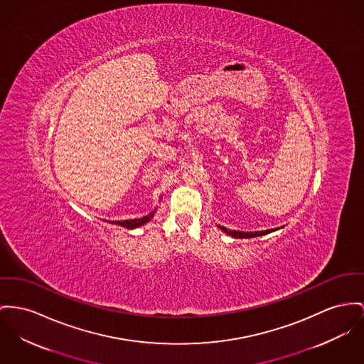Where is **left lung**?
<instances>
[{"instance_id": "obj_1", "label": "left lung", "mask_w": 364, "mask_h": 364, "mask_svg": "<svg viewBox=\"0 0 364 364\" xmlns=\"http://www.w3.org/2000/svg\"><path fill=\"white\" fill-rule=\"evenodd\" d=\"M220 230H223L226 235L236 237V239H251V237H258V236H264L270 232H274V229H269V230H262V232H237V230H229L223 226H218ZM279 229V228H277Z\"/></svg>"}]
</instances>
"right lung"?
Wrapping results in <instances>:
<instances>
[{"label": "right lung", "mask_w": 364, "mask_h": 364, "mask_svg": "<svg viewBox=\"0 0 364 364\" xmlns=\"http://www.w3.org/2000/svg\"><path fill=\"white\" fill-rule=\"evenodd\" d=\"M153 215H154V211H151L149 215H146L144 218L128 219V220H114V222H112V223L120 225V226L127 228V229H135V228H138V226L145 225L146 222H149L150 219L153 218Z\"/></svg>", "instance_id": "add662e5"}]
</instances>
